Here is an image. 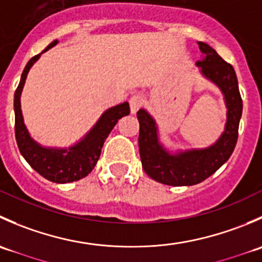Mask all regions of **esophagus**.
<instances>
[{
  "mask_svg": "<svg viewBox=\"0 0 262 262\" xmlns=\"http://www.w3.org/2000/svg\"><path fill=\"white\" fill-rule=\"evenodd\" d=\"M143 102H144V99L142 95H133V96L130 97V100H129V105H130L132 114H136V113L141 109V106L143 105Z\"/></svg>",
  "mask_w": 262,
  "mask_h": 262,
  "instance_id": "34e87169",
  "label": "esophagus"
}]
</instances>
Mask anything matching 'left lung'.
Returning a JSON list of instances; mask_svg holds the SVG:
<instances>
[{
	"label": "left lung",
	"mask_w": 262,
	"mask_h": 262,
	"mask_svg": "<svg viewBox=\"0 0 262 262\" xmlns=\"http://www.w3.org/2000/svg\"><path fill=\"white\" fill-rule=\"evenodd\" d=\"M198 44L204 58L198 60L196 66L204 77L222 90L226 100L227 123L218 141L204 149L181 150L171 155L158 141L155 119L144 109L137 113L142 166L150 179L171 186H191L212 176L231 157L238 138L242 99L236 72L212 47L203 41Z\"/></svg>",
	"instance_id": "obj_1"
}]
</instances>
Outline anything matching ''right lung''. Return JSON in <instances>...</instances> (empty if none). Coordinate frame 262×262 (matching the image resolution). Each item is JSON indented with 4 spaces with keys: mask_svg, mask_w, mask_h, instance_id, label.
<instances>
[{
    "mask_svg": "<svg viewBox=\"0 0 262 262\" xmlns=\"http://www.w3.org/2000/svg\"><path fill=\"white\" fill-rule=\"evenodd\" d=\"M57 43V40L52 41L41 53L47 52ZM40 54H36L29 60L21 75L20 83L15 91V137H16L18 149L26 162L47 180L57 182V184L78 181L86 178L94 170L101 155V148L104 146L105 139L116 125L119 119L129 115L130 109H129L128 102H123V104L107 109L99 119V121L95 124L94 128L86 134V137L75 146L64 148V149L41 147L29 134L24 124L20 105L21 91L25 84L26 76L34 63L39 59Z\"/></svg>",
    "mask_w": 262,
    "mask_h": 262,
    "instance_id": "add662e5",
    "label": "right lung"
}]
</instances>
